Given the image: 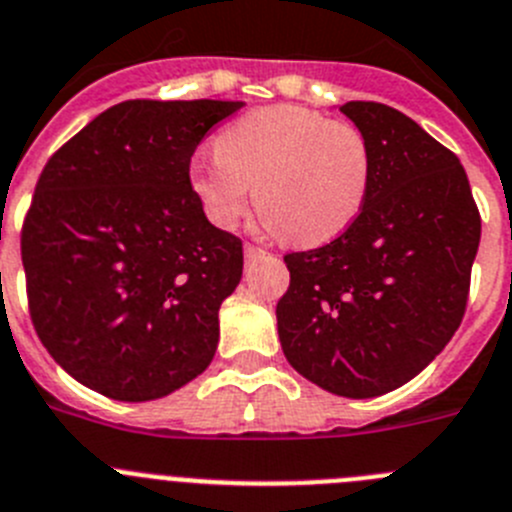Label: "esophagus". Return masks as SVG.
I'll return each mask as SVG.
<instances>
[{
	"instance_id": "obj_1",
	"label": "esophagus",
	"mask_w": 512,
	"mask_h": 512,
	"mask_svg": "<svg viewBox=\"0 0 512 512\" xmlns=\"http://www.w3.org/2000/svg\"><path fill=\"white\" fill-rule=\"evenodd\" d=\"M243 253H246V261H256V259H264L266 256L264 248L253 246V243H246V246H243Z\"/></svg>"
}]
</instances>
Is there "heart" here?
<instances>
[{
  "label": "heart",
  "instance_id": "1",
  "mask_svg": "<svg viewBox=\"0 0 512 512\" xmlns=\"http://www.w3.org/2000/svg\"><path fill=\"white\" fill-rule=\"evenodd\" d=\"M373 154L363 131L302 106H264L225 126L215 157L192 164L190 182L218 228H236L251 187L269 233L317 246L345 233L370 192Z\"/></svg>",
  "mask_w": 512,
  "mask_h": 512
}]
</instances>
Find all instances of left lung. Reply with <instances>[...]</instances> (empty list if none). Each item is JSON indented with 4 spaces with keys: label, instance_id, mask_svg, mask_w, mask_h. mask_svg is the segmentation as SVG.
<instances>
[{
    "label": "left lung",
    "instance_id": "1",
    "mask_svg": "<svg viewBox=\"0 0 512 512\" xmlns=\"http://www.w3.org/2000/svg\"><path fill=\"white\" fill-rule=\"evenodd\" d=\"M340 111L370 144L363 210L327 246L287 253L276 304L297 373L345 398L409 383L444 350L467 307L480 210L457 154L386 103Z\"/></svg>",
    "mask_w": 512,
    "mask_h": 512
}]
</instances>
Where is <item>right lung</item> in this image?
I'll use <instances>...</instances> for the list:
<instances>
[{
  "label": "right lung",
  "instance_id": "add662e5",
  "mask_svg": "<svg viewBox=\"0 0 512 512\" xmlns=\"http://www.w3.org/2000/svg\"><path fill=\"white\" fill-rule=\"evenodd\" d=\"M241 106L116 103L45 164L22 225L30 317L55 363L91 391L154 401L213 360L243 243L205 218L190 157Z\"/></svg>",
  "mask_w": 512,
  "mask_h": 512
}]
</instances>
